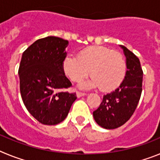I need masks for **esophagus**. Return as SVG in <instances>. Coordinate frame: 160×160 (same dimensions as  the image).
<instances>
[{
	"mask_svg": "<svg viewBox=\"0 0 160 160\" xmlns=\"http://www.w3.org/2000/svg\"><path fill=\"white\" fill-rule=\"evenodd\" d=\"M76 95H77L78 98H81L83 97V96H86L87 94H85V93H81V92H77L76 93Z\"/></svg>",
	"mask_w": 160,
	"mask_h": 160,
	"instance_id": "1",
	"label": "esophagus"
}]
</instances>
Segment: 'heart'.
Here are the masks:
<instances>
[{
	"mask_svg": "<svg viewBox=\"0 0 160 160\" xmlns=\"http://www.w3.org/2000/svg\"><path fill=\"white\" fill-rule=\"evenodd\" d=\"M64 73L71 81L78 82L90 73L92 78L79 85L81 89L99 87L102 91H111L123 81L127 65L123 56L101 46H89L78 57L67 56L62 62Z\"/></svg>",
	"mask_w": 160,
	"mask_h": 160,
	"instance_id": "heart-1",
	"label": "heart"
}]
</instances>
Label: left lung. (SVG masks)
<instances>
[{"mask_svg": "<svg viewBox=\"0 0 160 160\" xmlns=\"http://www.w3.org/2000/svg\"><path fill=\"white\" fill-rule=\"evenodd\" d=\"M128 70L117 89L103 96L99 107L93 112L95 122L105 129H115L128 122L135 112L142 93V70L139 59L123 46Z\"/></svg>", "mask_w": 160, "mask_h": 160, "instance_id": "obj_1", "label": "left lung"}]
</instances>
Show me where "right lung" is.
<instances>
[{
	"label": "right lung",
	"instance_id": "1",
	"mask_svg": "<svg viewBox=\"0 0 160 160\" xmlns=\"http://www.w3.org/2000/svg\"><path fill=\"white\" fill-rule=\"evenodd\" d=\"M69 42L58 37L38 39L22 54L18 74L22 100L29 113L45 125H56L66 118L76 94L60 90L71 86L62 62Z\"/></svg>",
	"mask_w": 160,
	"mask_h": 160
}]
</instances>
